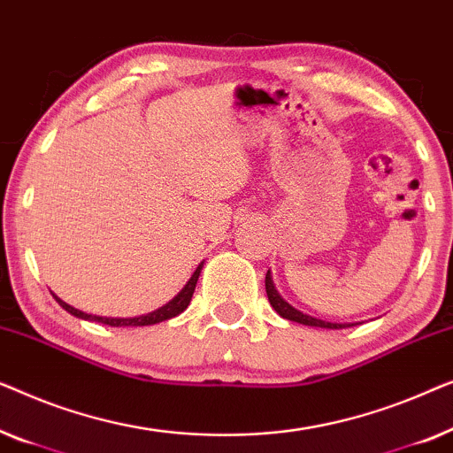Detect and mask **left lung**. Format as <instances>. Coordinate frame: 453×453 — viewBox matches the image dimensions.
<instances>
[{"instance_id":"8db88e82","label":"left lung","mask_w":453,"mask_h":453,"mask_svg":"<svg viewBox=\"0 0 453 453\" xmlns=\"http://www.w3.org/2000/svg\"><path fill=\"white\" fill-rule=\"evenodd\" d=\"M265 288H266V296H269V302H271L273 308H275V311H277L279 316L288 318V320L305 324V326H316V328H347V326H351V324H339V322L320 320V318L308 316V314H303V311H299V310L293 308L291 303H288L281 296H279L275 283H273L271 271L266 273V277H265Z\"/></svg>"}]
</instances>
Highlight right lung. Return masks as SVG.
Here are the masks:
<instances>
[{
	"mask_svg": "<svg viewBox=\"0 0 453 453\" xmlns=\"http://www.w3.org/2000/svg\"><path fill=\"white\" fill-rule=\"evenodd\" d=\"M201 269H203V263L196 266V271L193 273V277L188 279L187 285H184L182 291L178 293L174 299H170L168 303L162 305V308H157L154 311H150V314L145 316H135V318H104V316H92V314H86V311H80L72 308V305L63 302L57 296H53L57 302L63 310H67L72 316H78L81 320H92V322H100V324H108V326H150V324H157V322H164V320H170V318H174L178 314H182L184 310L188 308L190 299H193V293L196 288V281H199V275H201Z\"/></svg>",
	"mask_w": 453,
	"mask_h": 453,
	"instance_id": "1",
	"label": "right lung"
}]
</instances>
